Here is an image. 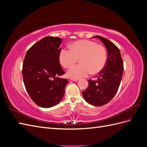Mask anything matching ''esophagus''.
Returning a JSON list of instances; mask_svg holds the SVG:
<instances>
[{
  "instance_id": "1",
  "label": "esophagus",
  "mask_w": 147,
  "mask_h": 147,
  "mask_svg": "<svg viewBox=\"0 0 147 147\" xmlns=\"http://www.w3.org/2000/svg\"><path fill=\"white\" fill-rule=\"evenodd\" d=\"M70 80H72V81H74V82H77V81L78 80V79H76V78H70Z\"/></svg>"
}]
</instances>
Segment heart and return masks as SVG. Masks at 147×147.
I'll list each match as a JSON object with an SVG mask.
<instances>
[{
    "instance_id": "obj_1",
    "label": "heart",
    "mask_w": 147,
    "mask_h": 147,
    "mask_svg": "<svg viewBox=\"0 0 147 147\" xmlns=\"http://www.w3.org/2000/svg\"><path fill=\"white\" fill-rule=\"evenodd\" d=\"M70 50L63 48L59 53V61L65 68L70 67L77 63L80 64L73 66L69 70V77L80 78L92 73L96 74L104 69L107 62V51L104 47L89 40H81L73 42Z\"/></svg>"
}]
</instances>
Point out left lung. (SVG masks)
I'll use <instances>...</instances> for the list:
<instances>
[{
    "instance_id": "8db88e82",
    "label": "left lung",
    "mask_w": 147,
    "mask_h": 147,
    "mask_svg": "<svg viewBox=\"0 0 147 147\" xmlns=\"http://www.w3.org/2000/svg\"><path fill=\"white\" fill-rule=\"evenodd\" d=\"M92 38H98L104 44L108 57L104 69L97 75V80H88V86L82 95L90 104L102 106L116 94L122 79L123 61L119 48L113 43L99 35Z\"/></svg>"
}]
</instances>
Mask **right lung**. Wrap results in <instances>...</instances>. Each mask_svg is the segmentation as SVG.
Here are the masks:
<instances>
[{"mask_svg":"<svg viewBox=\"0 0 147 147\" xmlns=\"http://www.w3.org/2000/svg\"><path fill=\"white\" fill-rule=\"evenodd\" d=\"M62 39L47 36L35 43L26 53L23 78L26 91L37 105L49 108L63 99L67 79L59 63Z\"/></svg>","mask_w":147,"mask_h":147,"instance_id":"add662e5","label":"right lung"}]
</instances>
